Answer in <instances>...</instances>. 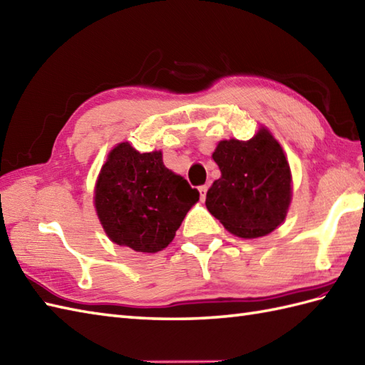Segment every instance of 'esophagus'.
Listing matches in <instances>:
<instances>
[{
    "label": "esophagus",
    "mask_w": 365,
    "mask_h": 365,
    "mask_svg": "<svg viewBox=\"0 0 365 365\" xmlns=\"http://www.w3.org/2000/svg\"><path fill=\"white\" fill-rule=\"evenodd\" d=\"M207 191H208V187H207V185H204V187H200V188H199V192H200V200H202V202H204L205 197H207Z\"/></svg>",
    "instance_id": "esophagus-1"
}]
</instances>
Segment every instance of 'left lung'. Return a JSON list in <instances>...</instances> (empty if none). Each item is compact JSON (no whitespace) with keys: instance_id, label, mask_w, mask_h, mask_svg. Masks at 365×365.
<instances>
[{"instance_id":"1","label":"left lung","mask_w":365,"mask_h":365,"mask_svg":"<svg viewBox=\"0 0 365 365\" xmlns=\"http://www.w3.org/2000/svg\"><path fill=\"white\" fill-rule=\"evenodd\" d=\"M212 158L221 177L208 190L205 205L224 229L251 240L281 226L292 204V170L282 145L265 125L247 141L222 139Z\"/></svg>"}]
</instances>
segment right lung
<instances>
[{"label":"right lung","mask_w":365,"mask_h":365,"mask_svg":"<svg viewBox=\"0 0 365 365\" xmlns=\"http://www.w3.org/2000/svg\"><path fill=\"white\" fill-rule=\"evenodd\" d=\"M197 200L199 191L165 166L161 150L141 153L128 141L110 150L94 187L106 237L144 254L165 250Z\"/></svg>","instance_id":"add662e5"}]
</instances>
